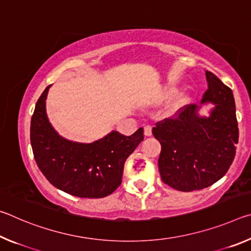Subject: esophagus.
<instances>
[{
    "instance_id": "1",
    "label": "esophagus",
    "mask_w": 251,
    "mask_h": 251,
    "mask_svg": "<svg viewBox=\"0 0 251 251\" xmlns=\"http://www.w3.org/2000/svg\"><path fill=\"white\" fill-rule=\"evenodd\" d=\"M151 129H152V127L151 125H146L145 127H144V134H145V136H151Z\"/></svg>"
}]
</instances>
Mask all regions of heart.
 <instances>
[{"label": "heart", "instance_id": "b5f03b06", "mask_svg": "<svg viewBox=\"0 0 251 251\" xmlns=\"http://www.w3.org/2000/svg\"><path fill=\"white\" fill-rule=\"evenodd\" d=\"M177 93V87L176 86H169L166 91L164 93V99H168V97H171L173 95H175ZM186 96L185 95H179L177 97V99L173 101V104L171 106V112H175L178 108L180 107V106L185 103L186 101Z\"/></svg>", "mask_w": 251, "mask_h": 251}]
</instances>
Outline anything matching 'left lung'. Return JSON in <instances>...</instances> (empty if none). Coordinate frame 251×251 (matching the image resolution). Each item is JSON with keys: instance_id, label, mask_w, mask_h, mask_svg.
I'll return each mask as SVG.
<instances>
[{"instance_id": "1", "label": "left lung", "mask_w": 251, "mask_h": 251, "mask_svg": "<svg viewBox=\"0 0 251 251\" xmlns=\"http://www.w3.org/2000/svg\"><path fill=\"white\" fill-rule=\"evenodd\" d=\"M206 77L201 103L216 105L209 117H199L197 105L188 104L152 128L161 145V180L179 192L215 184L226 175L236 155L239 129L232 91L211 72H206Z\"/></svg>"}]
</instances>
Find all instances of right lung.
Segmentation results:
<instances>
[{"label":"right lung","instance_id":"add662e5","mask_svg":"<svg viewBox=\"0 0 251 251\" xmlns=\"http://www.w3.org/2000/svg\"><path fill=\"white\" fill-rule=\"evenodd\" d=\"M50 86L37 100L31 120V145L40 171L50 184L80 198H103L122 184L126 159L144 139V129L125 136L118 131L92 144L66 141L45 114Z\"/></svg>","mask_w":251,"mask_h":251}]
</instances>
